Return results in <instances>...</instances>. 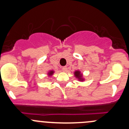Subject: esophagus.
<instances>
[{
	"label": "esophagus",
	"instance_id": "34e87169",
	"mask_svg": "<svg viewBox=\"0 0 129 129\" xmlns=\"http://www.w3.org/2000/svg\"><path fill=\"white\" fill-rule=\"evenodd\" d=\"M62 71H63V72H66V71H67V67H66V66H64V67H62Z\"/></svg>",
	"mask_w": 129,
	"mask_h": 129
}]
</instances>
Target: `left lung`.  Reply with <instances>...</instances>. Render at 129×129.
I'll list each match as a JSON object with an SVG mask.
<instances>
[{
  "instance_id": "obj_1",
  "label": "left lung",
  "mask_w": 129,
  "mask_h": 129,
  "mask_svg": "<svg viewBox=\"0 0 129 129\" xmlns=\"http://www.w3.org/2000/svg\"><path fill=\"white\" fill-rule=\"evenodd\" d=\"M75 75L77 77L79 78V79H80V78H81V75H80V72H79V71H76V72H75Z\"/></svg>"
}]
</instances>
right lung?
<instances>
[{
	"label": "right lung",
	"mask_w": 129,
	"mask_h": 129,
	"mask_svg": "<svg viewBox=\"0 0 129 129\" xmlns=\"http://www.w3.org/2000/svg\"><path fill=\"white\" fill-rule=\"evenodd\" d=\"M53 74V71H50V74H50V75H51V74Z\"/></svg>",
	"instance_id": "right-lung-1"
}]
</instances>
